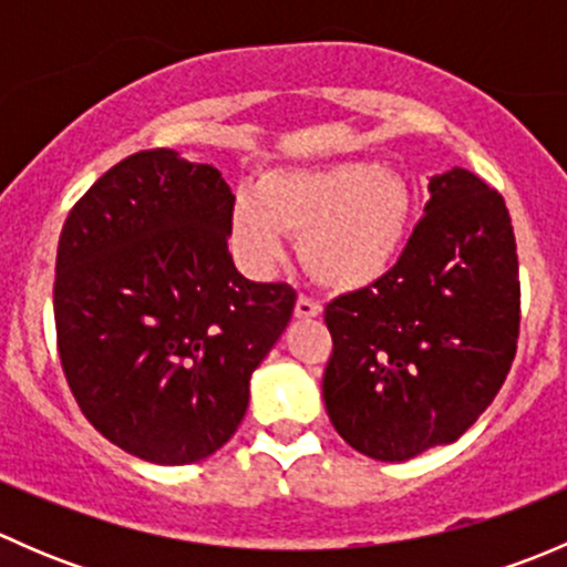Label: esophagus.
Listing matches in <instances>:
<instances>
[{"instance_id": "obj_1", "label": "esophagus", "mask_w": 567, "mask_h": 567, "mask_svg": "<svg viewBox=\"0 0 567 567\" xmlns=\"http://www.w3.org/2000/svg\"><path fill=\"white\" fill-rule=\"evenodd\" d=\"M293 312H296V318H318L320 316V305H318V301L307 299V296H299Z\"/></svg>"}]
</instances>
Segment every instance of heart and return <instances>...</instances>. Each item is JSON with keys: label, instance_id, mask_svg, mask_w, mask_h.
I'll list each match as a JSON object with an SVG mask.
<instances>
[{"label": "heart", "instance_id": "heart-1", "mask_svg": "<svg viewBox=\"0 0 567 567\" xmlns=\"http://www.w3.org/2000/svg\"><path fill=\"white\" fill-rule=\"evenodd\" d=\"M411 192L364 158L271 169L233 210V244L251 271L282 257L285 233L299 238L307 271L331 290H362L384 277L403 249Z\"/></svg>", "mask_w": 567, "mask_h": 567}]
</instances>
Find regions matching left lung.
Listing matches in <instances>:
<instances>
[{"label":"left lung","instance_id":"obj_1","mask_svg":"<svg viewBox=\"0 0 567 567\" xmlns=\"http://www.w3.org/2000/svg\"><path fill=\"white\" fill-rule=\"evenodd\" d=\"M398 262L326 305L323 403L334 431L375 461L450 444L496 398L516 357L522 285L496 188L453 167Z\"/></svg>","mask_w":567,"mask_h":567}]
</instances>
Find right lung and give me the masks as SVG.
Segmentation results:
<instances>
[{
  "mask_svg": "<svg viewBox=\"0 0 567 567\" xmlns=\"http://www.w3.org/2000/svg\"><path fill=\"white\" fill-rule=\"evenodd\" d=\"M233 197L167 147L87 188L56 247L54 323L68 386L125 453L183 466L230 442L249 379L293 316L288 282H249L227 249Z\"/></svg>",
  "mask_w": 567,
  "mask_h": 567,
  "instance_id": "obj_1",
  "label": "right lung"
}]
</instances>
